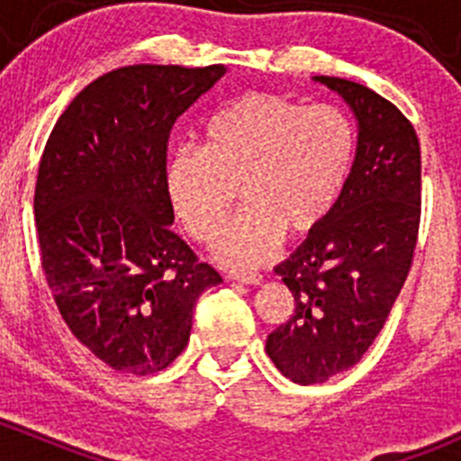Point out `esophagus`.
Returning a JSON list of instances; mask_svg holds the SVG:
<instances>
[{
  "label": "esophagus",
  "instance_id": "1",
  "mask_svg": "<svg viewBox=\"0 0 461 461\" xmlns=\"http://www.w3.org/2000/svg\"><path fill=\"white\" fill-rule=\"evenodd\" d=\"M227 276H230L231 281L248 283V285H258V283H263V276H260L258 272H252V269H231Z\"/></svg>",
  "mask_w": 461,
  "mask_h": 461
}]
</instances>
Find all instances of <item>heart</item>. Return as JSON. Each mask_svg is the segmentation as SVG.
Returning a JSON list of instances; mask_svg holds the SVG:
<instances>
[{"instance_id": "obj_1", "label": "heart", "mask_w": 461, "mask_h": 461, "mask_svg": "<svg viewBox=\"0 0 461 461\" xmlns=\"http://www.w3.org/2000/svg\"><path fill=\"white\" fill-rule=\"evenodd\" d=\"M357 151L355 124L332 104L248 93L218 111L203 149L180 147L165 165V194L196 243H213L236 201L243 212L216 245L222 263L257 265L283 231L312 234L341 196Z\"/></svg>"}]
</instances>
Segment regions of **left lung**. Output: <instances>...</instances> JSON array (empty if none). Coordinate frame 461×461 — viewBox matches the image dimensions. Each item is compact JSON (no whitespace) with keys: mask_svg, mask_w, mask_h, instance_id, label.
Segmentation results:
<instances>
[{"mask_svg":"<svg viewBox=\"0 0 461 461\" xmlns=\"http://www.w3.org/2000/svg\"><path fill=\"white\" fill-rule=\"evenodd\" d=\"M314 80L350 104L359 138L330 216L274 267L294 296V314L265 350L301 385L323 384L368 352L411 272L421 218V151L411 120L373 88Z\"/></svg>","mask_w":461,"mask_h":461,"instance_id":"obj_1","label":"left lung"}]
</instances>
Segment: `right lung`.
Segmentation results:
<instances>
[{
    "mask_svg": "<svg viewBox=\"0 0 461 461\" xmlns=\"http://www.w3.org/2000/svg\"><path fill=\"white\" fill-rule=\"evenodd\" d=\"M225 67L133 64L82 88L40 160L41 269L77 341L118 373L156 375L185 350L194 308L222 281L171 231L167 144Z\"/></svg>",
    "mask_w": 461,
    "mask_h": 461,
    "instance_id": "obj_1",
    "label": "right lung"
}]
</instances>
